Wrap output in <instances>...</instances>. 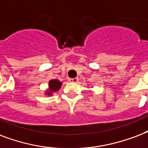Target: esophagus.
<instances>
[{
	"instance_id": "1",
	"label": "esophagus",
	"mask_w": 148,
	"mask_h": 148,
	"mask_svg": "<svg viewBox=\"0 0 148 148\" xmlns=\"http://www.w3.org/2000/svg\"><path fill=\"white\" fill-rule=\"evenodd\" d=\"M79 81L78 78H73V79H69V82H77Z\"/></svg>"
}]
</instances>
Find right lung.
<instances>
[{"label": "right lung", "instance_id": "right-lung-1", "mask_svg": "<svg viewBox=\"0 0 148 148\" xmlns=\"http://www.w3.org/2000/svg\"><path fill=\"white\" fill-rule=\"evenodd\" d=\"M62 82L58 79H51L49 82V89L45 91V94L48 96H51L53 92L60 90Z\"/></svg>", "mask_w": 148, "mask_h": 148}]
</instances>
